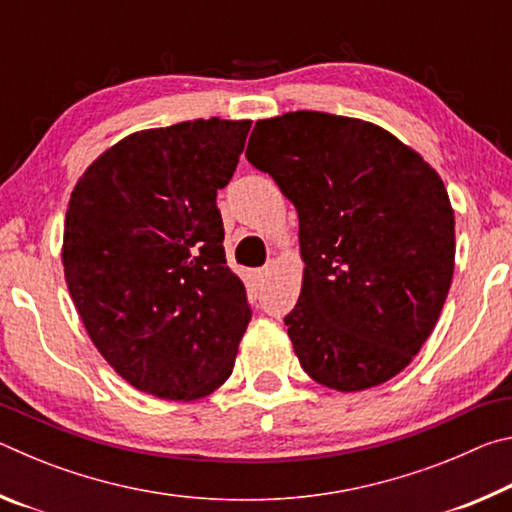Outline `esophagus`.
Segmentation results:
<instances>
[{
    "label": "esophagus",
    "instance_id": "1",
    "mask_svg": "<svg viewBox=\"0 0 512 512\" xmlns=\"http://www.w3.org/2000/svg\"><path fill=\"white\" fill-rule=\"evenodd\" d=\"M266 275H268V266H262V268H257V271H255V277H257V280H264Z\"/></svg>",
    "mask_w": 512,
    "mask_h": 512
}]
</instances>
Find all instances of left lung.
Listing matches in <instances>:
<instances>
[{"mask_svg": "<svg viewBox=\"0 0 512 512\" xmlns=\"http://www.w3.org/2000/svg\"><path fill=\"white\" fill-rule=\"evenodd\" d=\"M246 158L298 210L305 277L284 325L300 366L341 393L395 377L452 284L443 180L384 128L316 110L257 121Z\"/></svg>", "mask_w": 512, "mask_h": 512, "instance_id": "obj_1", "label": "left lung"}]
</instances>
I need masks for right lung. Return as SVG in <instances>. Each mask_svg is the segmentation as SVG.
<instances>
[{
  "instance_id": "obj_1",
  "label": "right lung",
  "mask_w": 512,
  "mask_h": 512,
  "mask_svg": "<svg viewBox=\"0 0 512 512\" xmlns=\"http://www.w3.org/2000/svg\"><path fill=\"white\" fill-rule=\"evenodd\" d=\"M248 131L250 121L212 117L133 133L69 198V296L101 357L137 391L196 400L235 368L253 311L225 266L216 192Z\"/></svg>"
}]
</instances>
